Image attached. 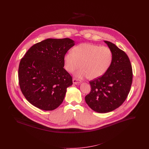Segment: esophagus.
<instances>
[{
    "mask_svg": "<svg viewBox=\"0 0 149 149\" xmlns=\"http://www.w3.org/2000/svg\"><path fill=\"white\" fill-rule=\"evenodd\" d=\"M72 82H73V83L75 84H79V83H81V80H79V79H75V78H74V79H72Z\"/></svg>",
    "mask_w": 149,
    "mask_h": 149,
    "instance_id": "obj_1",
    "label": "esophagus"
}]
</instances>
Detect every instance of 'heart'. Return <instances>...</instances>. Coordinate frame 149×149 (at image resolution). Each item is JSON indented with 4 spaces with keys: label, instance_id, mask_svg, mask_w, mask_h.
<instances>
[{
    "label": "heart",
    "instance_id": "b5f03b06",
    "mask_svg": "<svg viewBox=\"0 0 149 149\" xmlns=\"http://www.w3.org/2000/svg\"><path fill=\"white\" fill-rule=\"evenodd\" d=\"M113 55L106 46H100L92 43H81L69 51L64 58L65 68L72 72L82 67L75 73L78 78L89 77L96 79L103 75L112 62Z\"/></svg>",
    "mask_w": 149,
    "mask_h": 149
}]
</instances>
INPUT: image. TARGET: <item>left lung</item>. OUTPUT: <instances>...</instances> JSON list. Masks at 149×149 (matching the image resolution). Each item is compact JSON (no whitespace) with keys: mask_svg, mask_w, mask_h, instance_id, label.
<instances>
[{"mask_svg":"<svg viewBox=\"0 0 149 149\" xmlns=\"http://www.w3.org/2000/svg\"><path fill=\"white\" fill-rule=\"evenodd\" d=\"M104 42L112 51V64L103 75L89 81L91 91L85 97L87 104L98 113L111 112L123 104L130 92L133 77L127 54L113 43Z\"/></svg>","mask_w":149,"mask_h":149,"instance_id":"1","label":"left lung"}]
</instances>
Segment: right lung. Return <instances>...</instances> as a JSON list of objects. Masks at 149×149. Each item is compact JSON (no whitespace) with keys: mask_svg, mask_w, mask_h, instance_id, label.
<instances>
[{"mask_svg":"<svg viewBox=\"0 0 149 149\" xmlns=\"http://www.w3.org/2000/svg\"><path fill=\"white\" fill-rule=\"evenodd\" d=\"M75 45L70 38H48L33 45L21 60L19 84L23 95L33 106L45 111L57 108L72 84L64 68V58Z\"/></svg>","mask_w":149,"mask_h":149,"instance_id":"obj_1","label":"right lung"}]
</instances>
